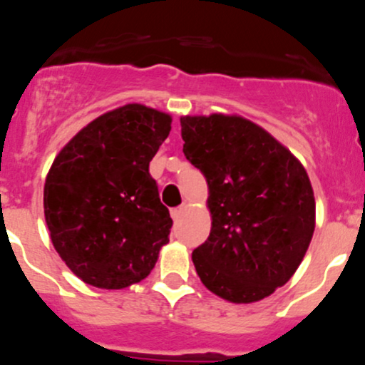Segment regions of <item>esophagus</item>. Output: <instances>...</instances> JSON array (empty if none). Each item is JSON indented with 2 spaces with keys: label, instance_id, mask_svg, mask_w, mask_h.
Segmentation results:
<instances>
[{
  "label": "esophagus",
  "instance_id": "1",
  "mask_svg": "<svg viewBox=\"0 0 365 365\" xmlns=\"http://www.w3.org/2000/svg\"><path fill=\"white\" fill-rule=\"evenodd\" d=\"M182 211H184V205H179V207H174V209H172V211H170L172 218H174V220H179V218H181Z\"/></svg>",
  "mask_w": 365,
  "mask_h": 365
}]
</instances>
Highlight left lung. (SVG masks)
Here are the masks:
<instances>
[{
    "label": "left lung",
    "instance_id": "obj_1",
    "mask_svg": "<svg viewBox=\"0 0 365 365\" xmlns=\"http://www.w3.org/2000/svg\"><path fill=\"white\" fill-rule=\"evenodd\" d=\"M182 153L204 174L209 237L193 250L211 293L232 304L269 297L293 277L314 234L316 202L300 161L243 117H182Z\"/></svg>",
    "mask_w": 365,
    "mask_h": 365
}]
</instances>
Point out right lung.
Listing matches in <instances>:
<instances>
[{
    "instance_id": "1",
    "label": "right lung",
    "mask_w": 365,
    "mask_h": 365,
    "mask_svg": "<svg viewBox=\"0 0 365 365\" xmlns=\"http://www.w3.org/2000/svg\"><path fill=\"white\" fill-rule=\"evenodd\" d=\"M170 115L125 104L83 128L53 161L44 215L53 247L83 282L124 289L153 272L172 218L149 163Z\"/></svg>"
}]
</instances>
